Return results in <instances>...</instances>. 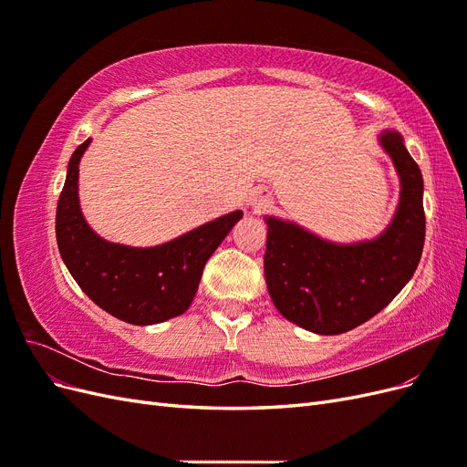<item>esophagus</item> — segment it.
Returning <instances> with one entry per match:
<instances>
[{"label":"esophagus","mask_w":467,"mask_h":467,"mask_svg":"<svg viewBox=\"0 0 467 467\" xmlns=\"http://www.w3.org/2000/svg\"><path fill=\"white\" fill-rule=\"evenodd\" d=\"M268 206V199L266 196H257L255 201H253V208L255 210H263V208H266Z\"/></svg>","instance_id":"esophagus-1"}]
</instances>
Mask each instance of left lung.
Returning a JSON list of instances; mask_svg holds the SVG:
<instances>
[{"label":"left lung","instance_id":"8db88e82","mask_svg":"<svg viewBox=\"0 0 467 467\" xmlns=\"http://www.w3.org/2000/svg\"><path fill=\"white\" fill-rule=\"evenodd\" d=\"M381 146L400 177V204L374 239L337 244L300 223L265 216V280L278 312L317 335H338L381 312L411 280L425 244L422 175L398 130Z\"/></svg>","mask_w":467,"mask_h":467}]
</instances>
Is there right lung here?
<instances>
[{
	"instance_id": "right-lung-1",
	"label": "right lung",
	"mask_w": 467,
	"mask_h": 467,
	"mask_svg": "<svg viewBox=\"0 0 467 467\" xmlns=\"http://www.w3.org/2000/svg\"><path fill=\"white\" fill-rule=\"evenodd\" d=\"M91 138L67 163L56 208V242L69 275L107 314L132 325H155L185 314L212 253L244 218L230 212L153 247L112 244L97 235L79 206V161Z\"/></svg>"
}]
</instances>
